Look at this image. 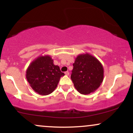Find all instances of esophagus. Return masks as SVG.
Masks as SVG:
<instances>
[{
  "mask_svg": "<svg viewBox=\"0 0 133 133\" xmlns=\"http://www.w3.org/2000/svg\"><path fill=\"white\" fill-rule=\"evenodd\" d=\"M64 73H65V75H66V76H69V71H65Z\"/></svg>",
  "mask_w": 133,
  "mask_h": 133,
  "instance_id": "esophagus-1",
  "label": "esophagus"
}]
</instances>
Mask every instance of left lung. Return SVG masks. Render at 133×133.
I'll return each instance as SVG.
<instances>
[{"instance_id": "8db88e82", "label": "left lung", "mask_w": 133, "mask_h": 133, "mask_svg": "<svg viewBox=\"0 0 133 133\" xmlns=\"http://www.w3.org/2000/svg\"><path fill=\"white\" fill-rule=\"evenodd\" d=\"M71 78L74 87L81 94L94 92L104 78V69L101 63L91 54H80L73 64Z\"/></svg>"}]
</instances>
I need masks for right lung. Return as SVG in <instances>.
Here are the masks:
<instances>
[{"label":"right lung","mask_w":133,"mask_h":133,"mask_svg":"<svg viewBox=\"0 0 133 133\" xmlns=\"http://www.w3.org/2000/svg\"><path fill=\"white\" fill-rule=\"evenodd\" d=\"M51 56H40L29 65L26 78L30 87L41 95H48L54 91L64 73L55 65Z\"/></svg>","instance_id":"1"}]
</instances>
